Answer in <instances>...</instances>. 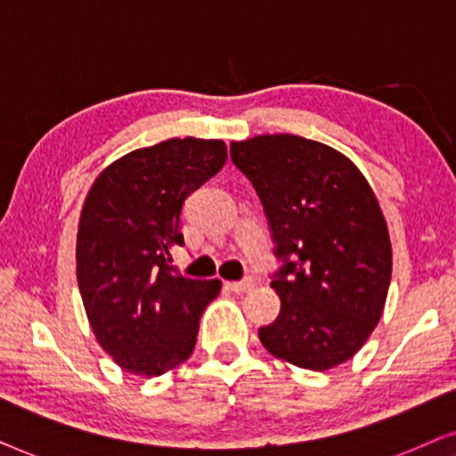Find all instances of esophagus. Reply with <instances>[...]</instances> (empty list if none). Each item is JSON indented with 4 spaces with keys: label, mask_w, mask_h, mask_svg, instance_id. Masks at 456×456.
Returning a JSON list of instances; mask_svg holds the SVG:
<instances>
[{
    "label": "esophagus",
    "mask_w": 456,
    "mask_h": 456,
    "mask_svg": "<svg viewBox=\"0 0 456 456\" xmlns=\"http://www.w3.org/2000/svg\"><path fill=\"white\" fill-rule=\"evenodd\" d=\"M227 288L235 291V294H244V291H250L254 288L252 279H241V281H229Z\"/></svg>",
    "instance_id": "1"
}]
</instances>
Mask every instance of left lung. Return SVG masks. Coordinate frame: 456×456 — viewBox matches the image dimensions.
<instances>
[{
    "instance_id": "8db88e82",
    "label": "left lung",
    "mask_w": 456,
    "mask_h": 456,
    "mask_svg": "<svg viewBox=\"0 0 456 456\" xmlns=\"http://www.w3.org/2000/svg\"><path fill=\"white\" fill-rule=\"evenodd\" d=\"M269 218L281 311L258 338L273 356L327 371L362 348L384 313L392 244L378 198L342 151L300 135L232 142Z\"/></svg>"
}]
</instances>
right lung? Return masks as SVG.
<instances>
[{
  "instance_id": "right-lung-1",
  "label": "right lung",
  "mask_w": 456,
  "mask_h": 456,
  "mask_svg": "<svg viewBox=\"0 0 456 456\" xmlns=\"http://www.w3.org/2000/svg\"><path fill=\"white\" fill-rule=\"evenodd\" d=\"M221 139H167L133 150L97 175L77 233V281L89 325L125 371L158 378L190 359L218 279L181 275L185 198L221 171Z\"/></svg>"
}]
</instances>
